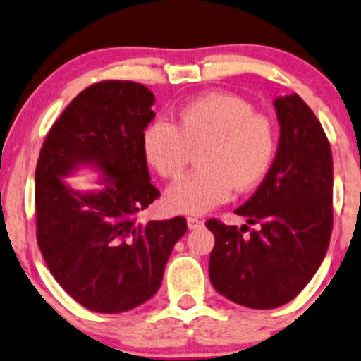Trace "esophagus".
Wrapping results in <instances>:
<instances>
[{"instance_id": "34e87169", "label": "esophagus", "mask_w": 361, "mask_h": 361, "mask_svg": "<svg viewBox=\"0 0 361 361\" xmlns=\"http://www.w3.org/2000/svg\"><path fill=\"white\" fill-rule=\"evenodd\" d=\"M186 223H188L190 230H198V228L203 226V221L200 220V218H195V216H188V220H186Z\"/></svg>"}]
</instances>
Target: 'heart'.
Returning <instances> with one entry per match:
<instances>
[{
  "label": "heart",
  "instance_id": "b5f03b06",
  "mask_svg": "<svg viewBox=\"0 0 361 361\" xmlns=\"http://www.w3.org/2000/svg\"><path fill=\"white\" fill-rule=\"evenodd\" d=\"M148 163L163 178L180 176L200 152L202 166L168 190V207L180 213H207L236 191L253 190L276 157V135L267 116L235 94L214 93L180 109L175 123L154 120L143 135Z\"/></svg>",
  "mask_w": 361,
  "mask_h": 361
}]
</instances>
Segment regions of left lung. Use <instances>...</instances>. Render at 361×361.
<instances>
[{
    "label": "left lung",
    "instance_id": "obj_1",
    "mask_svg": "<svg viewBox=\"0 0 361 361\" xmlns=\"http://www.w3.org/2000/svg\"><path fill=\"white\" fill-rule=\"evenodd\" d=\"M280 143L262 185L235 209L252 231L209 218L214 235L209 280L233 303L270 310L291 302L312 280L330 245L333 158L330 141L298 94L276 98Z\"/></svg>",
    "mask_w": 361,
    "mask_h": 361
}]
</instances>
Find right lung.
<instances>
[{"mask_svg": "<svg viewBox=\"0 0 361 361\" xmlns=\"http://www.w3.org/2000/svg\"><path fill=\"white\" fill-rule=\"evenodd\" d=\"M153 103L152 91L133 81L88 86L53 123L36 163L41 255L61 288L91 312L123 313L148 302L188 228L183 216L140 221L159 196L143 152ZM86 162L105 173L98 194H75L61 180Z\"/></svg>", "mask_w": 361, "mask_h": 361, "instance_id": "obj_1", "label": "right lung"}]
</instances>
